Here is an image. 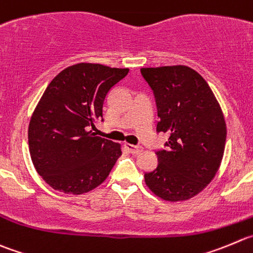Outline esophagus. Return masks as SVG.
Instances as JSON below:
<instances>
[{"label": "esophagus", "instance_id": "obj_1", "mask_svg": "<svg viewBox=\"0 0 253 253\" xmlns=\"http://www.w3.org/2000/svg\"><path fill=\"white\" fill-rule=\"evenodd\" d=\"M125 148L128 149L131 154H139L143 151V146L140 145H131V144H125Z\"/></svg>", "mask_w": 253, "mask_h": 253}]
</instances>
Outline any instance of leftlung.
Returning a JSON list of instances; mask_svg holds the SVG:
<instances>
[{
	"label": "left lung",
	"mask_w": 253,
	"mask_h": 253,
	"mask_svg": "<svg viewBox=\"0 0 253 253\" xmlns=\"http://www.w3.org/2000/svg\"><path fill=\"white\" fill-rule=\"evenodd\" d=\"M158 108L156 131L169 134L155 151L158 167L145 172L149 189L167 201H184L215 177L223 156L226 123L205 79L186 66L141 68Z\"/></svg>",
	"instance_id": "8db88e82"
}]
</instances>
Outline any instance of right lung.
Segmentation results:
<instances>
[{"label": "right lung", "mask_w": 253, "mask_h": 253, "mask_svg": "<svg viewBox=\"0 0 253 253\" xmlns=\"http://www.w3.org/2000/svg\"><path fill=\"white\" fill-rule=\"evenodd\" d=\"M128 68L78 63L53 78L28 126L38 174L54 190L81 195L99 186L122 155L120 144L89 130L103 120V104Z\"/></svg>", "instance_id": "right-lung-1"}]
</instances>
